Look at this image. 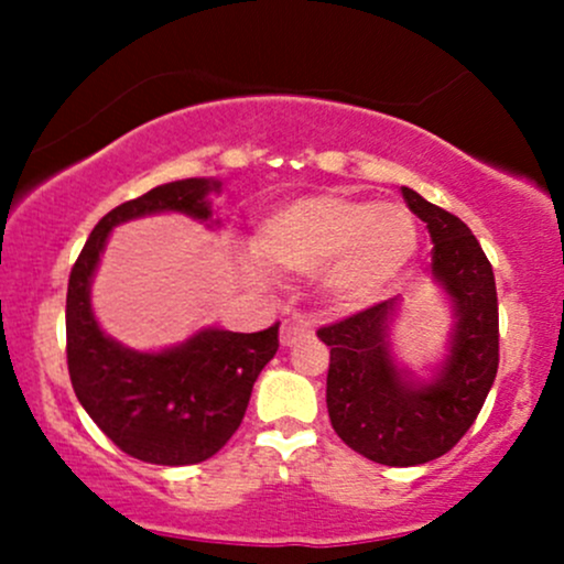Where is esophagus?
<instances>
[{
  "mask_svg": "<svg viewBox=\"0 0 564 564\" xmlns=\"http://www.w3.org/2000/svg\"><path fill=\"white\" fill-rule=\"evenodd\" d=\"M310 334H313V321L307 315H291L281 326V345L291 347Z\"/></svg>",
  "mask_w": 564,
  "mask_h": 564,
  "instance_id": "obj_1",
  "label": "esophagus"
}]
</instances>
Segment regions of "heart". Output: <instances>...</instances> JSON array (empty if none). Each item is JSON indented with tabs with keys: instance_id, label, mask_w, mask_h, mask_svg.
<instances>
[{
	"instance_id": "obj_1",
	"label": "heart",
	"mask_w": 564,
	"mask_h": 564,
	"mask_svg": "<svg viewBox=\"0 0 564 564\" xmlns=\"http://www.w3.org/2000/svg\"><path fill=\"white\" fill-rule=\"evenodd\" d=\"M275 273H315L332 300L366 304L403 275L416 251V223L398 204L321 193L278 206L251 238Z\"/></svg>"
}]
</instances>
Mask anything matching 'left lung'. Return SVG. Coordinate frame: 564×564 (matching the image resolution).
I'll use <instances>...</instances> for the list:
<instances>
[{"instance_id": "1", "label": "left lung", "mask_w": 564, "mask_h": 564, "mask_svg": "<svg viewBox=\"0 0 564 564\" xmlns=\"http://www.w3.org/2000/svg\"><path fill=\"white\" fill-rule=\"evenodd\" d=\"M432 236V275L456 302V334L432 384L403 381L387 352L384 328L398 300H384L318 328L328 352L326 405L334 432L360 456L387 467H416L458 443L498 371L496 278L482 246L451 212L403 187Z\"/></svg>"}]
</instances>
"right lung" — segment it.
<instances>
[{"mask_svg":"<svg viewBox=\"0 0 564 564\" xmlns=\"http://www.w3.org/2000/svg\"><path fill=\"white\" fill-rule=\"evenodd\" d=\"M217 187L191 177L116 206L89 232L68 278L66 358L76 398L116 448L161 467L206 462L236 435L251 387L278 352L281 323L254 334L209 328L166 352H132L95 323L89 278L113 225L153 212L209 219L206 193Z\"/></svg>","mask_w":564,"mask_h":564,"instance_id":"add662e5","label":"right lung"}]
</instances>
